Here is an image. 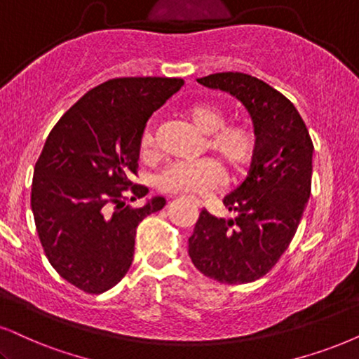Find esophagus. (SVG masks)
I'll list each match as a JSON object with an SVG mask.
<instances>
[{"label": "esophagus", "instance_id": "1", "mask_svg": "<svg viewBox=\"0 0 359 359\" xmlns=\"http://www.w3.org/2000/svg\"><path fill=\"white\" fill-rule=\"evenodd\" d=\"M192 202L195 203V207H202L203 205L202 201H198V198H192Z\"/></svg>", "mask_w": 359, "mask_h": 359}]
</instances>
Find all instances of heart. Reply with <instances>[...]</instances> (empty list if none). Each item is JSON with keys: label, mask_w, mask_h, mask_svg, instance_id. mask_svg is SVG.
Segmentation results:
<instances>
[{"label": "heart", "mask_w": 359, "mask_h": 359, "mask_svg": "<svg viewBox=\"0 0 359 359\" xmlns=\"http://www.w3.org/2000/svg\"><path fill=\"white\" fill-rule=\"evenodd\" d=\"M189 119L207 134L208 151L215 154L230 170L240 172L252 162L257 151V137L243 124L225 126L226 116L213 102L195 104L189 109ZM154 137L147 130L142 137L144 152L151 154ZM225 175L219 162L212 158L195 162H174L157 175V187L167 194L202 195L224 184Z\"/></svg>", "instance_id": "b5f03b06"}]
</instances>
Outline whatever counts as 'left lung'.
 Here are the masks:
<instances>
[{"mask_svg":"<svg viewBox=\"0 0 359 359\" xmlns=\"http://www.w3.org/2000/svg\"><path fill=\"white\" fill-rule=\"evenodd\" d=\"M197 81L243 104L257 151L247 179L224 197L237 217L217 219L203 208L189 238V255L208 278L250 283L273 269L294 237L311 192L313 142L297 107L263 81L243 72Z\"/></svg>","mask_w":359,"mask_h":359,"instance_id":"1","label":"left lung"}]
</instances>
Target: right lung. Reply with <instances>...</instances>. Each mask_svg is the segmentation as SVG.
Segmentation results:
<instances>
[{
  "label": "right lung",
  "mask_w": 359,
  "mask_h": 359,
  "mask_svg": "<svg viewBox=\"0 0 359 359\" xmlns=\"http://www.w3.org/2000/svg\"><path fill=\"white\" fill-rule=\"evenodd\" d=\"M184 86L177 78H117L88 90L49 133L34 165L31 208L49 263L86 293L107 292L134 260L137 225L165 205L140 208L124 194L146 197L137 174L144 127Z\"/></svg>",
  "instance_id": "add662e5"
}]
</instances>
